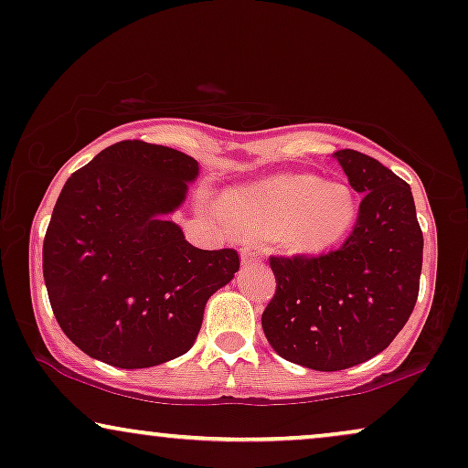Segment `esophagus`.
I'll list each match as a JSON object with an SVG mask.
<instances>
[{
    "label": "esophagus",
    "mask_w": 468,
    "mask_h": 468,
    "mask_svg": "<svg viewBox=\"0 0 468 468\" xmlns=\"http://www.w3.org/2000/svg\"><path fill=\"white\" fill-rule=\"evenodd\" d=\"M264 253H262V249L260 247H245L240 251V260H242V264H253V262H258L260 258H262Z\"/></svg>",
    "instance_id": "1"
}]
</instances>
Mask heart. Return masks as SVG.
Masks as SVG:
<instances>
[{
    "mask_svg": "<svg viewBox=\"0 0 468 468\" xmlns=\"http://www.w3.org/2000/svg\"><path fill=\"white\" fill-rule=\"evenodd\" d=\"M236 232L275 240L290 253H320L353 228L355 196L344 185H326L309 174L256 182L228 199Z\"/></svg>",
    "mask_w": 468,
    "mask_h": 468,
    "instance_id": "obj_1",
    "label": "heart"
}]
</instances>
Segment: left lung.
<instances>
[{"mask_svg":"<svg viewBox=\"0 0 468 468\" xmlns=\"http://www.w3.org/2000/svg\"><path fill=\"white\" fill-rule=\"evenodd\" d=\"M361 193L342 247L318 256H271L277 288L262 329L279 356L318 372L372 359L415 309L423 234L409 182L356 150L333 154Z\"/></svg>","mask_w":468,"mask_h":468,"instance_id":"left-lung-1","label":"left lung"}]
</instances>
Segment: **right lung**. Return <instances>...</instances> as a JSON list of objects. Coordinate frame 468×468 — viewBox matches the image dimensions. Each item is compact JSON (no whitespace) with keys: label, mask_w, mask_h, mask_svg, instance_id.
<instances>
[{"label":"right lung","mask_w":468,"mask_h":468,"mask_svg":"<svg viewBox=\"0 0 468 468\" xmlns=\"http://www.w3.org/2000/svg\"><path fill=\"white\" fill-rule=\"evenodd\" d=\"M197 172L180 150L126 139L66 180L42 272L58 324L92 359L139 369L185 355L239 271L236 249L204 251L167 221Z\"/></svg>","instance_id":"right-lung-1"}]
</instances>
